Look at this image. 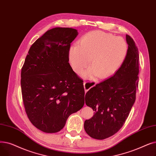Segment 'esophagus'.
<instances>
[{
	"label": "esophagus",
	"instance_id": "esophagus-1",
	"mask_svg": "<svg viewBox=\"0 0 156 156\" xmlns=\"http://www.w3.org/2000/svg\"><path fill=\"white\" fill-rule=\"evenodd\" d=\"M95 84H96V83L94 82H90V83L84 82V87L85 93H86L91 87L95 86Z\"/></svg>",
	"mask_w": 156,
	"mask_h": 156
}]
</instances>
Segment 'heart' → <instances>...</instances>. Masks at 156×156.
Returning a JSON list of instances; mask_svg holds the SVG:
<instances>
[{"label":"heart","instance_id":"b5f03b06","mask_svg":"<svg viewBox=\"0 0 156 156\" xmlns=\"http://www.w3.org/2000/svg\"><path fill=\"white\" fill-rule=\"evenodd\" d=\"M128 46L120 37L101 31L93 32L81 39L79 46H73L69 60L74 71L79 72L90 63L91 66L83 73L84 77L96 76L105 79L114 73L124 61Z\"/></svg>","mask_w":156,"mask_h":156}]
</instances>
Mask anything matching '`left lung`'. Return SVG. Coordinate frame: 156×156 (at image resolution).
Listing matches in <instances>:
<instances>
[{
    "label": "left lung",
    "mask_w": 156,
    "mask_h": 156,
    "mask_svg": "<svg viewBox=\"0 0 156 156\" xmlns=\"http://www.w3.org/2000/svg\"><path fill=\"white\" fill-rule=\"evenodd\" d=\"M128 49L121 67L114 76L91 87L85 96L87 106L94 111L84 127L91 138L103 140L114 135L124 125L136 99L138 87L139 53L135 42L126 35Z\"/></svg>",
    "instance_id": "left-lung-1"
}]
</instances>
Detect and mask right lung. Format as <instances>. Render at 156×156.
I'll use <instances>...</instances> for the list:
<instances>
[{
  "mask_svg": "<svg viewBox=\"0 0 156 156\" xmlns=\"http://www.w3.org/2000/svg\"><path fill=\"white\" fill-rule=\"evenodd\" d=\"M76 29L48 30L30 48L21 69L22 98L27 115L39 130L53 133L84 104L83 80L70 65V43Z\"/></svg>",
  "mask_w": 156,
  "mask_h": 156,
  "instance_id": "1",
  "label": "right lung"
}]
</instances>
